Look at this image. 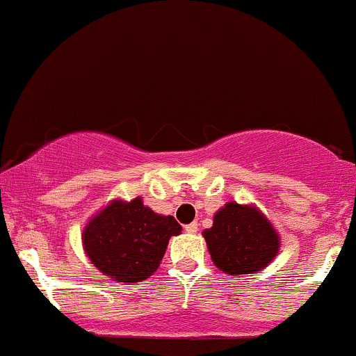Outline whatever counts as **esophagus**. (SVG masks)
Returning a JSON list of instances; mask_svg holds the SVG:
<instances>
[{
	"label": "esophagus",
	"mask_w": 356,
	"mask_h": 356,
	"mask_svg": "<svg viewBox=\"0 0 356 356\" xmlns=\"http://www.w3.org/2000/svg\"><path fill=\"white\" fill-rule=\"evenodd\" d=\"M185 231L188 232V234H195V232L198 231V224L197 222H192V224L185 225Z\"/></svg>",
	"instance_id": "1"
}]
</instances>
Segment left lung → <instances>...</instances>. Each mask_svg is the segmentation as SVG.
Listing matches in <instances>:
<instances>
[{"mask_svg": "<svg viewBox=\"0 0 356 356\" xmlns=\"http://www.w3.org/2000/svg\"><path fill=\"white\" fill-rule=\"evenodd\" d=\"M213 265L222 273L250 275L265 270L280 251V234L256 205L227 202L202 232Z\"/></svg>", "mask_w": 356, "mask_h": 356, "instance_id": "1", "label": "left lung"}]
</instances>
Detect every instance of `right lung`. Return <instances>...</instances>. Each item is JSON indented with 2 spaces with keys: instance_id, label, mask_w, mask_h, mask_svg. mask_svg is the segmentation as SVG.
<instances>
[{
  "instance_id": "add662e5",
  "label": "right lung",
  "mask_w": 356,
  "mask_h": 356,
  "mask_svg": "<svg viewBox=\"0 0 356 356\" xmlns=\"http://www.w3.org/2000/svg\"><path fill=\"white\" fill-rule=\"evenodd\" d=\"M181 225L173 216L146 207L143 198H113L83 229V250L91 265L113 282L136 284L159 268L171 236Z\"/></svg>"
}]
</instances>
